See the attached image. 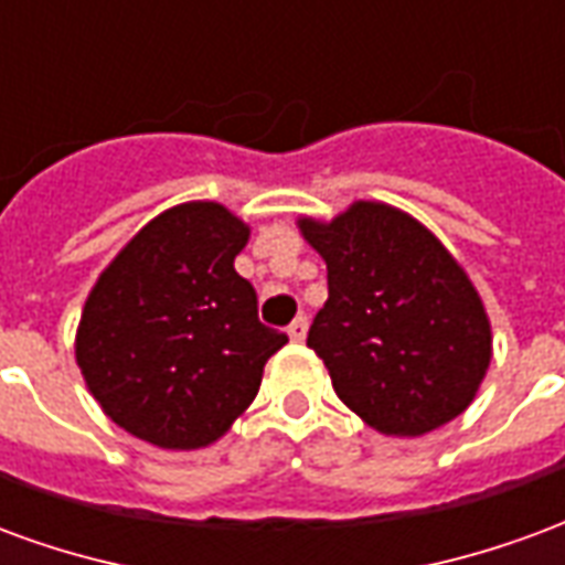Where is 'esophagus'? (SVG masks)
Instances as JSON below:
<instances>
[{"label":"esophagus","instance_id":"obj_1","mask_svg":"<svg viewBox=\"0 0 565 565\" xmlns=\"http://www.w3.org/2000/svg\"><path fill=\"white\" fill-rule=\"evenodd\" d=\"M306 332H308V318H306V315H299V318H296L294 323L287 327V335H290L294 342H302V339H306Z\"/></svg>","mask_w":565,"mask_h":565}]
</instances>
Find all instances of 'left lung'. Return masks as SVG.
I'll return each mask as SVG.
<instances>
[{
  "mask_svg": "<svg viewBox=\"0 0 565 565\" xmlns=\"http://www.w3.org/2000/svg\"><path fill=\"white\" fill-rule=\"evenodd\" d=\"M330 299L308 348L351 412L384 436H424L462 415L490 366V320L436 235L384 202L332 223L302 217Z\"/></svg>",
  "mask_w": 565,
  "mask_h": 565,
  "instance_id": "1",
  "label": "left lung"
}]
</instances>
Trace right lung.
I'll return each instance as SVG.
<instances>
[{
    "mask_svg": "<svg viewBox=\"0 0 565 565\" xmlns=\"http://www.w3.org/2000/svg\"><path fill=\"white\" fill-rule=\"evenodd\" d=\"M245 223L186 202L129 242L81 315V375L117 426L157 448H205L263 381L287 335L259 323L257 290L235 271Z\"/></svg>",
    "mask_w": 565,
    "mask_h": 565,
    "instance_id": "right-lung-1",
    "label": "right lung"
}]
</instances>
